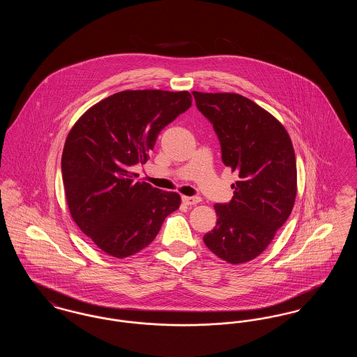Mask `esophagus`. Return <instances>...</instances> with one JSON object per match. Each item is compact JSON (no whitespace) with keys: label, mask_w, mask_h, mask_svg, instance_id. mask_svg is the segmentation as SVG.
<instances>
[{"label":"esophagus","mask_w":357,"mask_h":357,"mask_svg":"<svg viewBox=\"0 0 357 357\" xmlns=\"http://www.w3.org/2000/svg\"><path fill=\"white\" fill-rule=\"evenodd\" d=\"M182 201L187 206H194V204H198L201 202V198H198V197H182Z\"/></svg>","instance_id":"obj_1"}]
</instances>
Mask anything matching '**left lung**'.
Masks as SVG:
<instances>
[{
	"mask_svg": "<svg viewBox=\"0 0 357 357\" xmlns=\"http://www.w3.org/2000/svg\"><path fill=\"white\" fill-rule=\"evenodd\" d=\"M192 95L218 136L223 165L239 178L231 201L214 206L218 220L204 243L223 261L243 264L268 248L291 213L297 192L293 144L284 126L245 96Z\"/></svg>",
	"mask_w": 357,
	"mask_h": 357,
	"instance_id": "1",
	"label": "left lung"
}]
</instances>
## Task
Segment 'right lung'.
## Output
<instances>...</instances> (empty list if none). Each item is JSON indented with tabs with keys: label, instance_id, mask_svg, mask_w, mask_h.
<instances>
[{
	"label": "right lung",
	"instance_id": "right-lung-1",
	"mask_svg": "<svg viewBox=\"0 0 357 357\" xmlns=\"http://www.w3.org/2000/svg\"><path fill=\"white\" fill-rule=\"evenodd\" d=\"M187 91H121L91 107L69 131L61 156L70 215L104 253L124 258L149 246L179 208L176 192L136 182L159 132L191 107Z\"/></svg>",
	"mask_w": 357,
	"mask_h": 357
}]
</instances>
